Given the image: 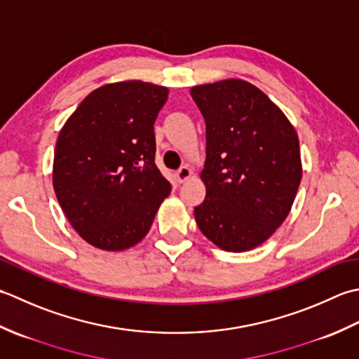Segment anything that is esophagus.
Instances as JSON below:
<instances>
[{"instance_id":"esophagus-1","label":"esophagus","mask_w":359,"mask_h":359,"mask_svg":"<svg viewBox=\"0 0 359 359\" xmlns=\"http://www.w3.org/2000/svg\"><path fill=\"white\" fill-rule=\"evenodd\" d=\"M192 175H194V172H192V169H190L189 165H182L181 169L177 172V178H178L180 182H184V181H187L190 177H192Z\"/></svg>"}]
</instances>
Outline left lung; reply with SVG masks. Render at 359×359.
<instances>
[{"label":"left lung","instance_id":"obj_1","mask_svg":"<svg viewBox=\"0 0 359 359\" xmlns=\"http://www.w3.org/2000/svg\"><path fill=\"white\" fill-rule=\"evenodd\" d=\"M206 121V198L195 222L228 252L260 246L288 217L302 180L299 139L257 86L226 79L190 88Z\"/></svg>","mask_w":359,"mask_h":359}]
</instances>
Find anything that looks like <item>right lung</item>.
Segmentation results:
<instances>
[{
	"label": "right lung",
	"mask_w": 359,
	"mask_h": 359,
	"mask_svg": "<svg viewBox=\"0 0 359 359\" xmlns=\"http://www.w3.org/2000/svg\"><path fill=\"white\" fill-rule=\"evenodd\" d=\"M169 90L123 80L82 100L57 137L53 186L68 222L104 251L137 245L172 190L155 164V123Z\"/></svg>",
	"instance_id": "add662e5"
}]
</instances>
